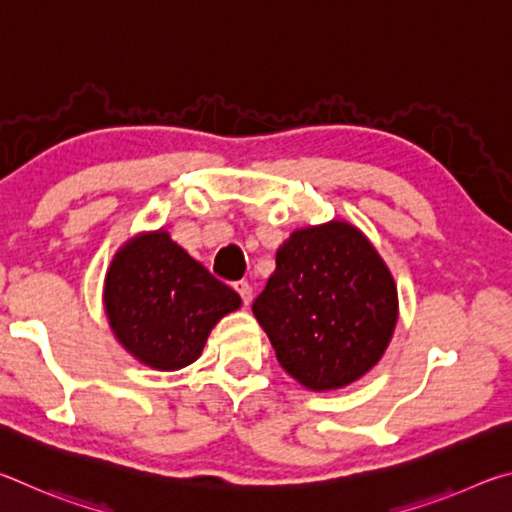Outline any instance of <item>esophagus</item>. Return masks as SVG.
<instances>
[{
  "label": "esophagus",
  "mask_w": 512,
  "mask_h": 512,
  "mask_svg": "<svg viewBox=\"0 0 512 512\" xmlns=\"http://www.w3.org/2000/svg\"><path fill=\"white\" fill-rule=\"evenodd\" d=\"M235 289H237V293L241 296V300H244V305H250V300H253V287H250L248 282H235Z\"/></svg>",
  "instance_id": "34e87169"
}]
</instances>
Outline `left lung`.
I'll list each match as a JSON object with an SVG mask.
<instances>
[{
  "label": "left lung",
  "instance_id": "obj_1",
  "mask_svg": "<svg viewBox=\"0 0 512 512\" xmlns=\"http://www.w3.org/2000/svg\"><path fill=\"white\" fill-rule=\"evenodd\" d=\"M275 357L309 391H336L375 366L397 323V287L348 221L291 232L253 302Z\"/></svg>",
  "mask_w": 512,
  "mask_h": 512
}]
</instances>
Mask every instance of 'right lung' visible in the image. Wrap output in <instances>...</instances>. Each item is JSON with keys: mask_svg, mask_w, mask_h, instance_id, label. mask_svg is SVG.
<instances>
[{"mask_svg": "<svg viewBox=\"0 0 512 512\" xmlns=\"http://www.w3.org/2000/svg\"><path fill=\"white\" fill-rule=\"evenodd\" d=\"M103 302L117 341L155 370L194 363L212 327L241 307L237 291L189 257L167 230L144 232L117 250Z\"/></svg>", "mask_w": 512, "mask_h": 512, "instance_id": "add662e5", "label": "right lung"}]
</instances>
